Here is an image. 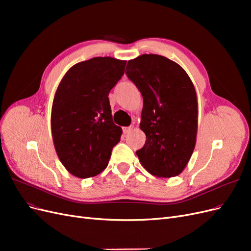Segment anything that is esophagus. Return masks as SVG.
<instances>
[{"label":"esophagus","mask_w":251,"mask_h":251,"mask_svg":"<svg viewBox=\"0 0 251 251\" xmlns=\"http://www.w3.org/2000/svg\"><path fill=\"white\" fill-rule=\"evenodd\" d=\"M132 130H133V126H127V127H124V133L125 134H128L130 132H132Z\"/></svg>","instance_id":"obj_1"}]
</instances>
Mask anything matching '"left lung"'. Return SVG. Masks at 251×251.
Wrapping results in <instances>:
<instances>
[{
    "label": "left lung",
    "mask_w": 251,
    "mask_h": 251,
    "mask_svg": "<svg viewBox=\"0 0 251 251\" xmlns=\"http://www.w3.org/2000/svg\"><path fill=\"white\" fill-rule=\"evenodd\" d=\"M126 74L143 97L140 128L147 140L136 151L140 163L154 176H177L192 157L198 130L191 78L177 63L158 54L128 60Z\"/></svg>",
    "instance_id": "1"
}]
</instances>
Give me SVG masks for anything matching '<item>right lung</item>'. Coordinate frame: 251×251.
Instances as JSON below:
<instances>
[{"label": "right lung", "instance_id": "right-lung-1", "mask_svg": "<svg viewBox=\"0 0 251 251\" xmlns=\"http://www.w3.org/2000/svg\"><path fill=\"white\" fill-rule=\"evenodd\" d=\"M126 60L93 57L67 71L53 100L51 131L56 154L70 174L90 178L108 166L121 127L113 123L109 93Z\"/></svg>", "mask_w": 251, "mask_h": 251}]
</instances>
